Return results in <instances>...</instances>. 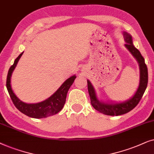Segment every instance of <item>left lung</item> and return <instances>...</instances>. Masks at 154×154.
I'll list each match as a JSON object with an SVG mask.
<instances>
[{
    "instance_id": "obj_1",
    "label": "left lung",
    "mask_w": 154,
    "mask_h": 154,
    "mask_svg": "<svg viewBox=\"0 0 154 154\" xmlns=\"http://www.w3.org/2000/svg\"><path fill=\"white\" fill-rule=\"evenodd\" d=\"M124 39L126 44L125 46L128 49L131 54L134 57L139 67V84L136 92L129 99L122 102L101 101L98 99L96 91L91 82L87 79L88 91H89L91 103L96 110L107 116H118L125 114L132 110L139 103L142 97L148 84V69L145 64L144 58L141 56L138 49L135 48L132 43V37L128 32H123Z\"/></svg>"
}]
</instances>
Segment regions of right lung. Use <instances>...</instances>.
Wrapping results in <instances>:
<instances>
[{"label": "right lung", "instance_id": "right-lung-1", "mask_svg": "<svg viewBox=\"0 0 154 154\" xmlns=\"http://www.w3.org/2000/svg\"><path fill=\"white\" fill-rule=\"evenodd\" d=\"M23 53L24 52L20 53L19 56L15 60L13 65L10 67L7 76V80H6V87L14 105L22 113L33 118H44L57 114L63 109L65 105L67 91L75 81L76 75H74L67 79L54 94L44 101L36 103H24L17 97V96L13 92V90L11 87V84H10L12 74L17 66L18 61L21 58Z\"/></svg>", "mask_w": 154, "mask_h": 154}]
</instances>
